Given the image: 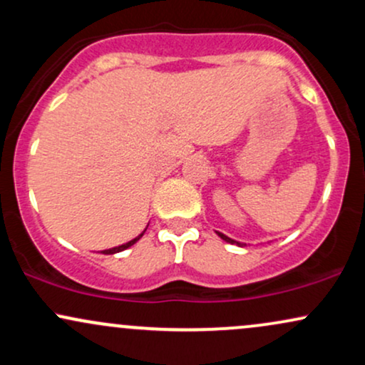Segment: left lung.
I'll return each mask as SVG.
<instances>
[{"mask_svg":"<svg viewBox=\"0 0 365 365\" xmlns=\"http://www.w3.org/2000/svg\"><path fill=\"white\" fill-rule=\"evenodd\" d=\"M217 235H220L221 238H223V240H225V242H230V244H237V245H242V244H238V242H235V240H232V238H230V237H226V235H223V233H220V232H217Z\"/></svg>","mask_w":365,"mask_h":365,"instance_id":"obj_1","label":"left lung"}]
</instances>
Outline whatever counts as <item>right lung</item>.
I'll return each instance as SVG.
<instances>
[{"mask_svg": "<svg viewBox=\"0 0 365 365\" xmlns=\"http://www.w3.org/2000/svg\"><path fill=\"white\" fill-rule=\"evenodd\" d=\"M145 232V230H144ZM144 235V233H140L139 237H135L133 238V240H130V242H127V244H123V245H118V247H113V249H108V250H103V254H116V252H121V250H125V249H128V247H132L133 244H135L137 240H139V238Z\"/></svg>", "mask_w": 365, "mask_h": 365, "instance_id": "right-lung-1", "label": "right lung"}]
</instances>
